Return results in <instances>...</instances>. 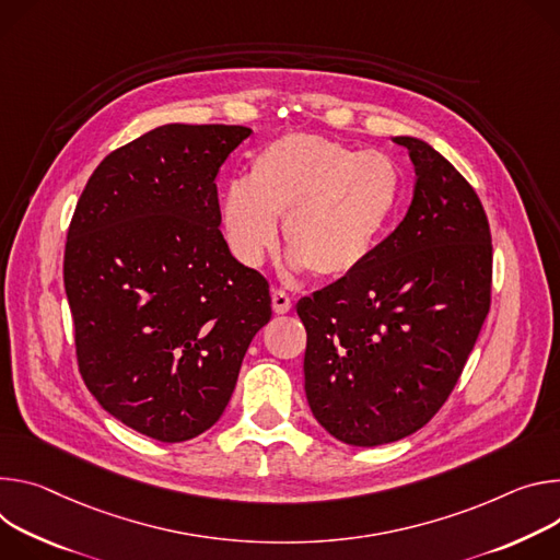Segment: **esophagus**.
<instances>
[{
    "mask_svg": "<svg viewBox=\"0 0 560 560\" xmlns=\"http://www.w3.org/2000/svg\"><path fill=\"white\" fill-rule=\"evenodd\" d=\"M271 302H273V312L276 314L291 312V298L282 289H273L271 291Z\"/></svg>",
    "mask_w": 560,
    "mask_h": 560,
    "instance_id": "obj_1",
    "label": "esophagus"
}]
</instances>
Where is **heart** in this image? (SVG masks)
Masks as SVG:
<instances>
[{
    "label": "heart",
    "instance_id": "heart-1",
    "mask_svg": "<svg viewBox=\"0 0 560 560\" xmlns=\"http://www.w3.org/2000/svg\"><path fill=\"white\" fill-rule=\"evenodd\" d=\"M405 194L394 158L308 133L265 144L252 173L226 182L220 218L231 254L258 267L284 242L295 269L338 280L360 271L385 240Z\"/></svg>",
    "mask_w": 560,
    "mask_h": 560
}]
</instances>
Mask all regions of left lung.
<instances>
[{
  "label": "left lung",
  "mask_w": 560,
  "mask_h": 560,
  "mask_svg": "<svg viewBox=\"0 0 560 560\" xmlns=\"http://www.w3.org/2000/svg\"><path fill=\"white\" fill-rule=\"evenodd\" d=\"M394 142L416 168L405 220L360 271L295 306L308 407L353 447L400 441L436 416L491 302V233L471 184L427 142Z\"/></svg>",
  "instance_id": "obj_1"
}]
</instances>
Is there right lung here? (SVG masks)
<instances>
[{
  "label": "right lung",
  "instance_id": "1",
  "mask_svg": "<svg viewBox=\"0 0 560 560\" xmlns=\"http://www.w3.org/2000/svg\"><path fill=\"white\" fill-rule=\"evenodd\" d=\"M246 127L164 124L108 153L65 252L80 374L119 422L162 443L222 416L242 358L271 320L269 282L218 229L215 177Z\"/></svg>",
  "mask_w": 560,
  "mask_h": 560
}]
</instances>
